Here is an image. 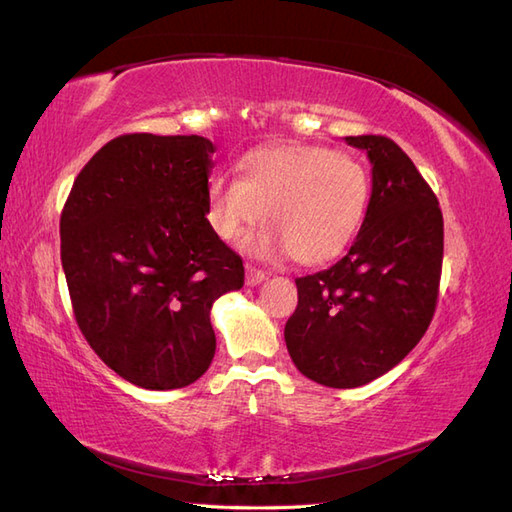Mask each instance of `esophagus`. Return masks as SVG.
Wrapping results in <instances>:
<instances>
[{
  "label": "esophagus",
  "mask_w": 512,
  "mask_h": 512,
  "mask_svg": "<svg viewBox=\"0 0 512 512\" xmlns=\"http://www.w3.org/2000/svg\"><path fill=\"white\" fill-rule=\"evenodd\" d=\"M264 279H266L264 270H259L255 266H246V286H257V284H262Z\"/></svg>",
  "instance_id": "1"
}]
</instances>
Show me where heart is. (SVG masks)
I'll list each match as a JSON object with an SVG mask.
<instances>
[{
    "instance_id": "obj_1",
    "label": "heart",
    "mask_w": 512,
    "mask_h": 512,
    "mask_svg": "<svg viewBox=\"0 0 512 512\" xmlns=\"http://www.w3.org/2000/svg\"><path fill=\"white\" fill-rule=\"evenodd\" d=\"M372 182L365 165L347 151L319 145H270L239 162V180L213 178L206 222L235 239L264 217L270 226L246 239L257 257L292 253L299 264L332 262L361 228Z\"/></svg>"
}]
</instances>
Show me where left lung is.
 Returning <instances> with one entry per match:
<instances>
[{
	"mask_svg": "<svg viewBox=\"0 0 512 512\" xmlns=\"http://www.w3.org/2000/svg\"><path fill=\"white\" fill-rule=\"evenodd\" d=\"M372 162V198L354 244L299 277L286 345L303 376L350 389L387 374L427 332L438 303L444 222L436 193L387 136H345Z\"/></svg>",
	"mask_w": 512,
	"mask_h": 512,
	"instance_id": "1",
	"label": "left lung"
}]
</instances>
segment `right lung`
<instances>
[{
  "mask_svg": "<svg viewBox=\"0 0 512 512\" xmlns=\"http://www.w3.org/2000/svg\"><path fill=\"white\" fill-rule=\"evenodd\" d=\"M213 151L202 136H118L81 169L61 211L79 330L143 389L187 387L209 369L213 301L244 286L242 257L206 222Z\"/></svg>",
  "mask_w": 512,
  "mask_h": 512,
  "instance_id": "right-lung-1",
  "label": "right lung"
}]
</instances>
